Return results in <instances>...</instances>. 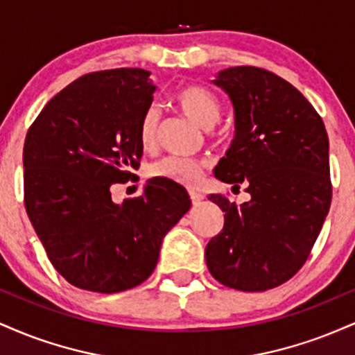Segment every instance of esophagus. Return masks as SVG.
Here are the masks:
<instances>
[{"instance_id":"34e87169","label":"esophagus","mask_w":355,"mask_h":355,"mask_svg":"<svg viewBox=\"0 0 355 355\" xmlns=\"http://www.w3.org/2000/svg\"><path fill=\"white\" fill-rule=\"evenodd\" d=\"M190 198H191V203H193V205H198V203L203 200V195L200 193V191L191 190L190 191Z\"/></svg>"}]
</instances>
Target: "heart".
<instances>
[{"label": "heart", "mask_w": 355, "mask_h": 355, "mask_svg": "<svg viewBox=\"0 0 355 355\" xmlns=\"http://www.w3.org/2000/svg\"><path fill=\"white\" fill-rule=\"evenodd\" d=\"M173 101L180 108L183 115L195 121L202 128L209 130L220 120L222 107L214 93L197 85H187L178 88L173 95ZM158 128H160V112L157 107H148L144 112L138 123V140L141 148L150 152L158 141ZM205 172V165L198 160L182 157H165L150 166L148 173L153 178L177 183L183 187L198 185Z\"/></svg>", "instance_id": "heart-1"}]
</instances>
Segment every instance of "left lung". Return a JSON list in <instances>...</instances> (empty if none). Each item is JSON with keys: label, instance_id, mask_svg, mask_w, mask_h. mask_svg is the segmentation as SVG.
I'll use <instances>...</instances> for the list:
<instances>
[{"label": "left lung", "instance_id": "obj_1", "mask_svg": "<svg viewBox=\"0 0 355 355\" xmlns=\"http://www.w3.org/2000/svg\"><path fill=\"white\" fill-rule=\"evenodd\" d=\"M214 83L235 115V137L214 173L237 190L245 185L250 200L209 197L225 223L207 243V267L225 287L263 292L300 270L331 209L327 132L302 93L272 71L227 68Z\"/></svg>", "mask_w": 355, "mask_h": 355}]
</instances>
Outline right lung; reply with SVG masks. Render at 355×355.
<instances>
[{
    "label": "right lung",
    "instance_id": "1",
    "mask_svg": "<svg viewBox=\"0 0 355 355\" xmlns=\"http://www.w3.org/2000/svg\"><path fill=\"white\" fill-rule=\"evenodd\" d=\"M157 87L150 71L88 73L48 101L23 148L24 207L53 267L71 285L116 294L145 282L162 240L190 209L187 190L152 178L112 200L144 153L138 123Z\"/></svg>",
    "mask_w": 355,
    "mask_h": 355
}]
</instances>
